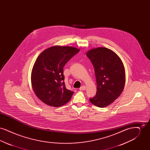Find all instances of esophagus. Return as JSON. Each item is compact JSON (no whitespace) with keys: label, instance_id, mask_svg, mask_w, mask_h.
<instances>
[{"label":"esophagus","instance_id":"obj_1","mask_svg":"<svg viewBox=\"0 0 150 150\" xmlns=\"http://www.w3.org/2000/svg\"><path fill=\"white\" fill-rule=\"evenodd\" d=\"M79 89H80V91H85L86 89V86H81V87L79 88Z\"/></svg>","mask_w":150,"mask_h":150}]
</instances>
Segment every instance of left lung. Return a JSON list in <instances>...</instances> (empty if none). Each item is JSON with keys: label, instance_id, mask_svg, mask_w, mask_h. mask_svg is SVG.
<instances>
[{"label": "left lung", "instance_id": "1", "mask_svg": "<svg viewBox=\"0 0 150 150\" xmlns=\"http://www.w3.org/2000/svg\"><path fill=\"white\" fill-rule=\"evenodd\" d=\"M92 63L97 90L90 102L98 107H106L122 93L125 83V71L122 62L112 50L105 47L93 49L86 53Z\"/></svg>", "mask_w": 150, "mask_h": 150}]
</instances>
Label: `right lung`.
<instances>
[{
  "instance_id": "obj_1",
  "label": "right lung",
  "mask_w": 150,
  "mask_h": 150,
  "mask_svg": "<svg viewBox=\"0 0 150 150\" xmlns=\"http://www.w3.org/2000/svg\"><path fill=\"white\" fill-rule=\"evenodd\" d=\"M79 50L54 46L44 50L36 59L31 72V84L36 96L44 103L59 107L71 98L74 92L64 84V67Z\"/></svg>"
}]
</instances>
